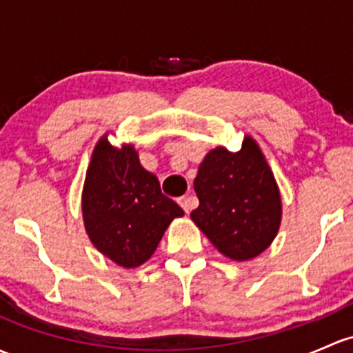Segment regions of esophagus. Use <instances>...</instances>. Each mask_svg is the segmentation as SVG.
I'll list each match as a JSON object with an SVG mask.
<instances>
[{
    "label": "esophagus",
    "instance_id": "obj_1",
    "mask_svg": "<svg viewBox=\"0 0 353 353\" xmlns=\"http://www.w3.org/2000/svg\"><path fill=\"white\" fill-rule=\"evenodd\" d=\"M177 203H179L181 208H183L186 213H189V211L196 206V203L198 201H196L194 196H181V198H177Z\"/></svg>",
    "mask_w": 353,
    "mask_h": 353
}]
</instances>
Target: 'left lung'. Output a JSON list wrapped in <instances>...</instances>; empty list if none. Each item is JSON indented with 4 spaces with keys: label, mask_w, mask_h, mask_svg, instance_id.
<instances>
[{
    "label": "left lung",
    "mask_w": 353,
    "mask_h": 353,
    "mask_svg": "<svg viewBox=\"0 0 353 353\" xmlns=\"http://www.w3.org/2000/svg\"><path fill=\"white\" fill-rule=\"evenodd\" d=\"M199 206L191 218L210 242L233 261L264 252L281 223V196L257 143L245 137L242 150L218 147L194 179Z\"/></svg>",
    "instance_id": "left-lung-1"
}]
</instances>
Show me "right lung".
I'll return each mask as SVG.
<instances>
[{
    "instance_id": "add662e5",
    "label": "right lung",
    "mask_w": 353,
    "mask_h": 353,
    "mask_svg": "<svg viewBox=\"0 0 353 353\" xmlns=\"http://www.w3.org/2000/svg\"><path fill=\"white\" fill-rule=\"evenodd\" d=\"M83 214L94 247L130 269L150 259L167 226L184 211L162 194L159 179L140 165L132 145L118 150L103 137L88 169Z\"/></svg>"
}]
</instances>
